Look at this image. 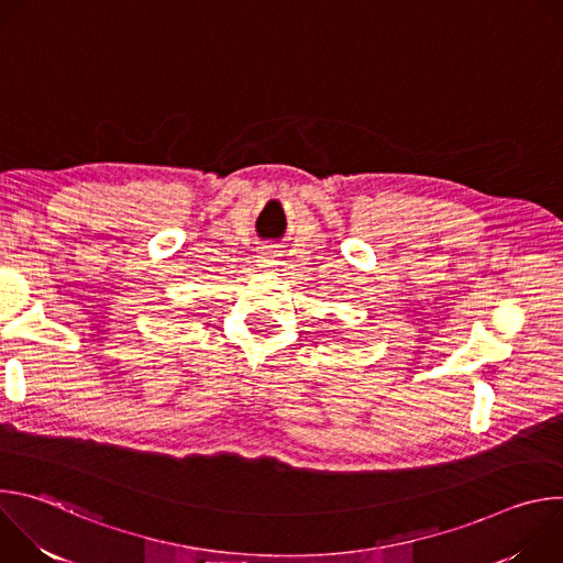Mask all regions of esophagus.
Listing matches in <instances>:
<instances>
[{
	"mask_svg": "<svg viewBox=\"0 0 563 563\" xmlns=\"http://www.w3.org/2000/svg\"><path fill=\"white\" fill-rule=\"evenodd\" d=\"M278 250L274 245H265L261 252H258V265L263 269H274L278 265Z\"/></svg>",
	"mask_w": 563,
	"mask_h": 563,
	"instance_id": "esophagus-1",
	"label": "esophagus"
}]
</instances>
